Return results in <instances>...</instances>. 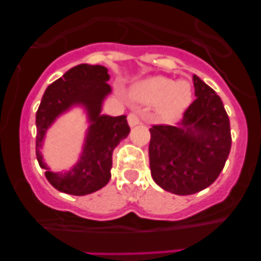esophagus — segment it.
Returning <instances> with one entry per match:
<instances>
[{
    "instance_id": "34e87169",
    "label": "esophagus",
    "mask_w": 261,
    "mask_h": 261,
    "mask_svg": "<svg viewBox=\"0 0 261 261\" xmlns=\"http://www.w3.org/2000/svg\"><path fill=\"white\" fill-rule=\"evenodd\" d=\"M127 122H128V125L131 126V127H134V126L141 123L140 114H138V112H130V114H128V116H127Z\"/></svg>"
}]
</instances>
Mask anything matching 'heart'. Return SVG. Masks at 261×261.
Instances as JSON below:
<instances>
[{
  "label": "heart",
  "mask_w": 261,
  "mask_h": 261,
  "mask_svg": "<svg viewBox=\"0 0 261 261\" xmlns=\"http://www.w3.org/2000/svg\"><path fill=\"white\" fill-rule=\"evenodd\" d=\"M134 101L155 105L158 117L165 122L179 118L192 102V86L188 81L173 82L170 78L155 75L139 81L131 87Z\"/></svg>",
  "instance_id": "1"
}]
</instances>
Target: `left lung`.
<instances>
[{"label": "left lung", "mask_w": 261, "mask_h": 261, "mask_svg": "<svg viewBox=\"0 0 261 261\" xmlns=\"http://www.w3.org/2000/svg\"><path fill=\"white\" fill-rule=\"evenodd\" d=\"M196 99L177 126L150 128L149 159L155 183L178 196L207 188L222 172L231 149L230 120L222 101L193 75Z\"/></svg>", "instance_id": "1"}]
</instances>
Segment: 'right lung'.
Returning a JSON list of instances; mask_svg holds the SVG:
<instances>
[{"label":"right lung","mask_w":261,"mask_h":261,"mask_svg":"<svg viewBox=\"0 0 261 261\" xmlns=\"http://www.w3.org/2000/svg\"><path fill=\"white\" fill-rule=\"evenodd\" d=\"M109 70L103 65L80 64L64 73L44 92L36 112V159L55 189L86 196L103 188L111 178L112 152L130 133L126 116L101 115L102 102L111 93ZM74 104L86 109L91 122L79 163L68 172L53 173L40 152L43 136L55 118Z\"/></svg>","instance_id":"obj_1"}]
</instances>
